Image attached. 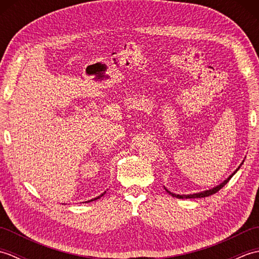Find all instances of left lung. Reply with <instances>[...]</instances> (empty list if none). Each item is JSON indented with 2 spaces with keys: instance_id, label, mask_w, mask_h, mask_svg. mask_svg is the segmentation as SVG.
I'll use <instances>...</instances> for the list:
<instances>
[{
  "instance_id": "8db88e82",
  "label": "left lung",
  "mask_w": 259,
  "mask_h": 259,
  "mask_svg": "<svg viewBox=\"0 0 259 259\" xmlns=\"http://www.w3.org/2000/svg\"><path fill=\"white\" fill-rule=\"evenodd\" d=\"M241 163H243V162H241ZM239 168H240V166H239L237 169H236L235 171H234L232 175H230L229 177H228L226 180H225L224 183H222L221 185H218V186H216V187H213L212 189H209V190H205V191L198 192V194H192V195H176V194H172V192H170L168 189H166V188H164V189H166V191L168 192L169 195H171L172 197H176V198H180V199H188V198L190 199V198H203V197H208V196H210V195L216 194L217 191L221 190V189L223 188V187H224L225 185H226V184L228 183V181L230 180V178H232L233 176H234L236 172H237V170H238Z\"/></svg>"
}]
</instances>
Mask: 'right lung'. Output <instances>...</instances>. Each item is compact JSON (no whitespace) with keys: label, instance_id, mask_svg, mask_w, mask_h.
Segmentation results:
<instances>
[{"label":"right lung","instance_id":"right-lung-1","mask_svg":"<svg viewBox=\"0 0 259 259\" xmlns=\"http://www.w3.org/2000/svg\"><path fill=\"white\" fill-rule=\"evenodd\" d=\"M104 195V192H103V194L102 195H100V196H98L97 198H95V199H91V200H89V201H87V202H90V201H92V200H97V199H99V198H100V197H102Z\"/></svg>","mask_w":259,"mask_h":259}]
</instances>
